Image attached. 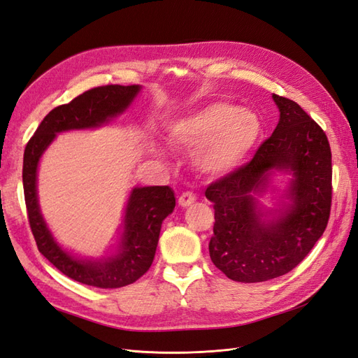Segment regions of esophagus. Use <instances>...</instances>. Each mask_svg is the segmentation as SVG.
I'll return each instance as SVG.
<instances>
[{
  "label": "esophagus",
  "mask_w": 358,
  "mask_h": 358,
  "mask_svg": "<svg viewBox=\"0 0 358 358\" xmlns=\"http://www.w3.org/2000/svg\"><path fill=\"white\" fill-rule=\"evenodd\" d=\"M178 201H179V206H182V208H187V206H191L194 201H196V194H194L192 191L182 192Z\"/></svg>",
  "instance_id": "obj_1"
}]
</instances>
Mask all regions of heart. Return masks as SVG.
<instances>
[{
	"mask_svg": "<svg viewBox=\"0 0 358 358\" xmlns=\"http://www.w3.org/2000/svg\"><path fill=\"white\" fill-rule=\"evenodd\" d=\"M262 121L233 103L215 101L180 119L171 129L176 145L197 150V166L212 175L237 167L262 137Z\"/></svg>",
	"mask_w": 358,
	"mask_h": 358,
	"instance_id": "heart-1",
	"label": "heart"
}]
</instances>
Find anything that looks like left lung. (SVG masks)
I'll list each match as a JSON object with an SVG mask.
<instances>
[{
	"instance_id": "left-lung-1",
	"label": "left lung",
	"mask_w": 358,
	"mask_h": 358,
	"mask_svg": "<svg viewBox=\"0 0 358 358\" xmlns=\"http://www.w3.org/2000/svg\"><path fill=\"white\" fill-rule=\"evenodd\" d=\"M280 117L273 134L251 161L206 188L215 224L209 242L212 263L237 282H264L291 272L326 230L331 209V150L324 129L285 96L273 94ZM272 168L295 175L293 204L266 224L251 192L259 190Z\"/></svg>"
}]
</instances>
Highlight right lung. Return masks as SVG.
<instances>
[{"mask_svg": "<svg viewBox=\"0 0 358 358\" xmlns=\"http://www.w3.org/2000/svg\"><path fill=\"white\" fill-rule=\"evenodd\" d=\"M138 85H106L85 91L67 104L50 110L43 119L24 152V194L32 236L38 251L61 273L80 284L99 288H121L142 278L152 264L161 224L176 206L169 187L136 188L128 200L121 252L106 259L82 262L57 245L41 218L36 192L38 159L55 134L66 129L99 127L127 109L138 92Z\"/></svg>", "mask_w": 358, "mask_h": 358, "instance_id": "obj_1", "label": "right lung"}]
</instances>
